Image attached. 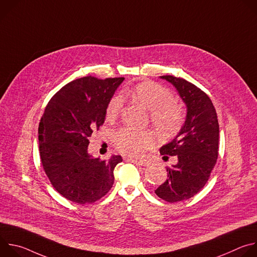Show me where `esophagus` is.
<instances>
[{
	"mask_svg": "<svg viewBox=\"0 0 257 257\" xmlns=\"http://www.w3.org/2000/svg\"><path fill=\"white\" fill-rule=\"evenodd\" d=\"M128 162H131L133 163L134 165H137V166H142V167H148L151 165V163L149 161H137V160H131V159H128Z\"/></svg>",
	"mask_w": 257,
	"mask_h": 257,
	"instance_id": "obj_1",
	"label": "esophagus"
}]
</instances>
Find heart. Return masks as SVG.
<instances>
[{
    "mask_svg": "<svg viewBox=\"0 0 257 257\" xmlns=\"http://www.w3.org/2000/svg\"><path fill=\"white\" fill-rule=\"evenodd\" d=\"M123 95L131 96L151 112L152 123L162 137H171L180 130L184 120V112L181 105L173 100L170 90L164 86L155 82H142L131 89H125ZM122 107L123 98L120 95L113 96L106 105V119L118 118ZM115 144L119 151L128 156L141 157L155 144V136L149 130L123 128L116 134Z\"/></svg>",
    "mask_w": 257,
    "mask_h": 257,
    "instance_id": "heart-1",
    "label": "heart"
}]
</instances>
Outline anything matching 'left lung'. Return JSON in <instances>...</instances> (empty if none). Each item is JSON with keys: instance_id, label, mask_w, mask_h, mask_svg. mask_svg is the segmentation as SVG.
Instances as JSON below:
<instances>
[{"instance_id": "left-lung-1", "label": "left lung", "mask_w": 257, "mask_h": 257, "mask_svg": "<svg viewBox=\"0 0 257 257\" xmlns=\"http://www.w3.org/2000/svg\"><path fill=\"white\" fill-rule=\"evenodd\" d=\"M161 78L175 86L187 107L180 132L160 150L166 160L168 156L178 159L176 165L167 168V180L155 191L160 198L173 203L191 198L206 184L218 155L219 127L215 108L204 91L183 78Z\"/></svg>"}]
</instances>
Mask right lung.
<instances>
[{
	"label": "right lung",
	"instance_id": "1",
	"mask_svg": "<svg viewBox=\"0 0 257 257\" xmlns=\"http://www.w3.org/2000/svg\"><path fill=\"white\" fill-rule=\"evenodd\" d=\"M124 77L73 80L49 101L39 127L40 155L53 187L79 204L92 203L114 184L121 156L102 161L87 152L88 138L103 124L106 105Z\"/></svg>",
	"mask_w": 257,
	"mask_h": 257
}]
</instances>
